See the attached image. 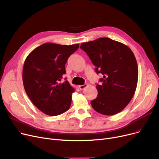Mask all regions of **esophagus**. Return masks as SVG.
<instances>
[{
	"label": "esophagus",
	"mask_w": 159,
	"mask_h": 159,
	"mask_svg": "<svg viewBox=\"0 0 159 159\" xmlns=\"http://www.w3.org/2000/svg\"><path fill=\"white\" fill-rule=\"evenodd\" d=\"M87 86H88L87 84H84L83 85H80V86H79V88H80V90H84Z\"/></svg>",
	"instance_id": "obj_1"
}]
</instances>
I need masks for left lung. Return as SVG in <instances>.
I'll return each mask as SVG.
<instances>
[{"label": "left lung", "instance_id": "left-lung-1", "mask_svg": "<svg viewBox=\"0 0 159 159\" xmlns=\"http://www.w3.org/2000/svg\"><path fill=\"white\" fill-rule=\"evenodd\" d=\"M80 48L89 57L97 74H102L97 85V98L91 101L96 111L113 116L122 111L133 98L138 81L135 56L128 46L109 38L82 43Z\"/></svg>", "mask_w": 159, "mask_h": 159}]
</instances>
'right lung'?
Instances as JSON below:
<instances>
[{
  "label": "right lung",
  "instance_id": "1",
  "mask_svg": "<svg viewBox=\"0 0 159 159\" xmlns=\"http://www.w3.org/2000/svg\"><path fill=\"white\" fill-rule=\"evenodd\" d=\"M78 48L79 44L45 43L31 51L24 61L22 80L26 94L46 115H60L70 107L74 89L68 81H60L66 73L69 57Z\"/></svg>",
  "mask_w": 159,
  "mask_h": 159
}]
</instances>
